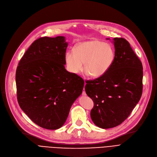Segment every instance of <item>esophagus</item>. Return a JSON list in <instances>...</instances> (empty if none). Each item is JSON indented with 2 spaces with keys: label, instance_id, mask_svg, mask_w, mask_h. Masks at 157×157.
Instances as JSON below:
<instances>
[{
  "label": "esophagus",
  "instance_id": "obj_1",
  "mask_svg": "<svg viewBox=\"0 0 157 157\" xmlns=\"http://www.w3.org/2000/svg\"><path fill=\"white\" fill-rule=\"evenodd\" d=\"M85 85H86V83L85 82ZM82 95H86V92H85V88L83 89V92H82Z\"/></svg>",
  "mask_w": 157,
  "mask_h": 157
}]
</instances>
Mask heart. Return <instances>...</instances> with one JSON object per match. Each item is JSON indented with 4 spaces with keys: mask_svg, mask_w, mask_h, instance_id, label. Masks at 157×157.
Instances as JSON below:
<instances>
[{
    "mask_svg": "<svg viewBox=\"0 0 157 157\" xmlns=\"http://www.w3.org/2000/svg\"><path fill=\"white\" fill-rule=\"evenodd\" d=\"M114 58L111 45L101 41L92 40L78 44L74 52L65 53V62L69 71L78 74L83 69L91 78L103 76L109 70Z\"/></svg>",
    "mask_w": 157,
    "mask_h": 157,
    "instance_id": "obj_1",
    "label": "heart"
}]
</instances>
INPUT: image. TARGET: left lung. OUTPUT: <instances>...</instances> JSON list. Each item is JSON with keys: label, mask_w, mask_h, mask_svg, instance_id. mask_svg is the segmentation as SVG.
<instances>
[{"label": "left lung", "mask_w": 157, "mask_h": 157, "mask_svg": "<svg viewBox=\"0 0 157 157\" xmlns=\"http://www.w3.org/2000/svg\"><path fill=\"white\" fill-rule=\"evenodd\" d=\"M113 42L115 52L110 68L101 77L86 81L85 85V92L94 104L90 117L95 125L105 129L124 121L143 92L141 60L126 39L115 37Z\"/></svg>", "instance_id": "8db88e82"}]
</instances>
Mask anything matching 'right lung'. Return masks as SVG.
<instances>
[{
	"label": "right lung",
	"instance_id": "1",
	"mask_svg": "<svg viewBox=\"0 0 157 157\" xmlns=\"http://www.w3.org/2000/svg\"><path fill=\"white\" fill-rule=\"evenodd\" d=\"M67 46L63 36L37 39L16 69L18 104L33 122L44 128H60L83 92V79L65 69Z\"/></svg>",
	"mask_w": 157,
	"mask_h": 157
}]
</instances>
